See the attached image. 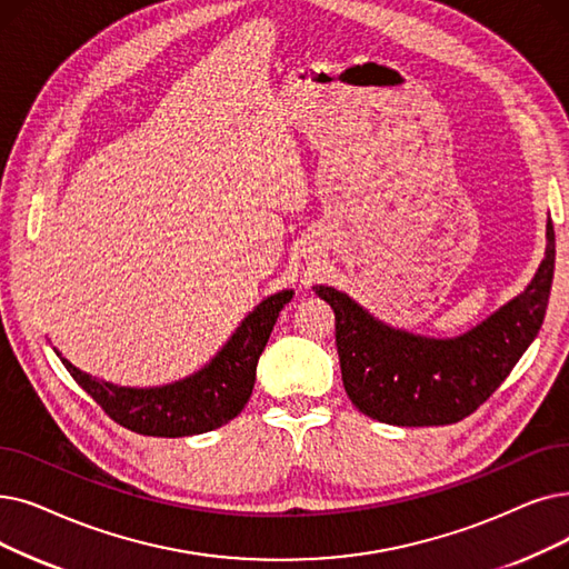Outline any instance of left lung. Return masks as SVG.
I'll return each mask as SVG.
<instances>
[{"mask_svg": "<svg viewBox=\"0 0 569 569\" xmlns=\"http://www.w3.org/2000/svg\"><path fill=\"white\" fill-rule=\"evenodd\" d=\"M556 264L547 251L532 281L513 300L458 337H426L392 328L332 286L313 292L335 311L341 381L365 416L388 426H449L477 411L535 341L545 320Z\"/></svg>", "mask_w": 569, "mask_h": 569, "instance_id": "left-lung-1", "label": "left lung"}]
</instances>
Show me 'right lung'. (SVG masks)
I'll list each match as a JSON object with an SVG mask.
<instances>
[{
	"instance_id": "obj_1",
	"label": "right lung",
	"mask_w": 569,
	"mask_h": 569,
	"mask_svg": "<svg viewBox=\"0 0 569 569\" xmlns=\"http://www.w3.org/2000/svg\"><path fill=\"white\" fill-rule=\"evenodd\" d=\"M292 300V290H279L249 311L232 337L202 369L194 375L151 388L116 386L81 372L53 346V351L90 398L100 405L116 423L148 437H190L211 432L249 402L256 367L267 339L274 330L279 311Z\"/></svg>"
}]
</instances>
